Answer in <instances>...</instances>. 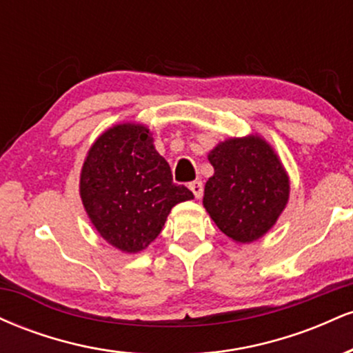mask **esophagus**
<instances>
[{
  "mask_svg": "<svg viewBox=\"0 0 353 353\" xmlns=\"http://www.w3.org/2000/svg\"><path fill=\"white\" fill-rule=\"evenodd\" d=\"M189 189L192 190V194L196 196V199H201L202 190H204V184H202V181H192V182H189Z\"/></svg>",
  "mask_w": 353,
  "mask_h": 353,
  "instance_id": "esophagus-1",
  "label": "esophagus"
}]
</instances>
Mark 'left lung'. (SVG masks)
<instances>
[{"instance_id":"obj_1","label":"left lung","mask_w":353,"mask_h":353,"mask_svg":"<svg viewBox=\"0 0 353 353\" xmlns=\"http://www.w3.org/2000/svg\"><path fill=\"white\" fill-rule=\"evenodd\" d=\"M214 168L204 188L210 219L241 244L257 241L272 229L289 201L290 182L272 145L261 136L232 137L208 156Z\"/></svg>"}]
</instances>
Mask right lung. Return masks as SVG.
Segmentation results:
<instances>
[{
  "mask_svg": "<svg viewBox=\"0 0 353 353\" xmlns=\"http://www.w3.org/2000/svg\"><path fill=\"white\" fill-rule=\"evenodd\" d=\"M79 194L99 236L128 254L145 249L159 236L174 205L194 199L188 188L172 182L151 131L134 123L112 125L91 145Z\"/></svg>",
  "mask_w": 353,
  "mask_h": 353,
  "instance_id": "right-lung-1",
  "label": "right lung"
}]
</instances>
